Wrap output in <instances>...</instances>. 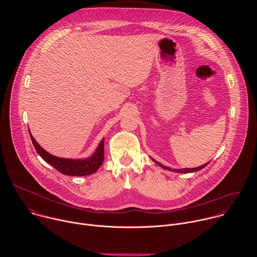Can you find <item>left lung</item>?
<instances>
[{
	"label": "left lung",
	"mask_w": 257,
	"mask_h": 257,
	"mask_svg": "<svg viewBox=\"0 0 257 257\" xmlns=\"http://www.w3.org/2000/svg\"><path fill=\"white\" fill-rule=\"evenodd\" d=\"M153 161L157 164V165H159L160 167H162V168H164V169H166V170H169V171H174V172H178V173H193V172H196V171H199V170H202L204 167H206L207 165H208V163H206V164H204V165H202V166H200V167H198V168H191V169H180V170H172V169H170V168H168V167H165V166H163L161 163H159V162H157L156 160H154L153 159Z\"/></svg>",
	"instance_id": "1"
}]
</instances>
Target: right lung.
Returning <instances> with one entry per match:
<instances>
[{
	"instance_id": "right-lung-1",
	"label": "right lung",
	"mask_w": 257,
	"mask_h": 257,
	"mask_svg": "<svg viewBox=\"0 0 257 257\" xmlns=\"http://www.w3.org/2000/svg\"><path fill=\"white\" fill-rule=\"evenodd\" d=\"M31 141L34 145L35 151L46 161L48 164L53 166L60 173L68 176H86L90 175L98 170L103 162V138L98 144L95 153L84 160H72V159H63L55 157L45 151L42 146L35 141L31 133L29 132Z\"/></svg>"
}]
</instances>
